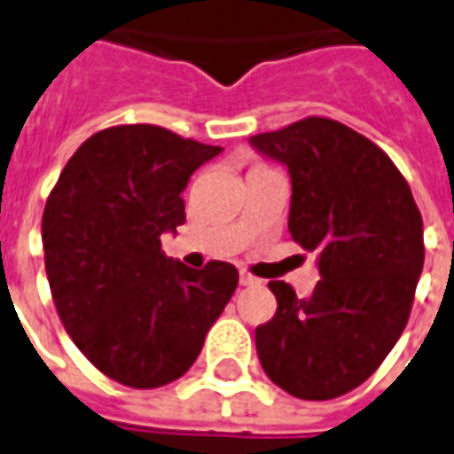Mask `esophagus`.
I'll use <instances>...</instances> for the list:
<instances>
[{
	"label": "esophagus",
	"mask_w": 454,
	"mask_h": 454,
	"mask_svg": "<svg viewBox=\"0 0 454 454\" xmlns=\"http://www.w3.org/2000/svg\"><path fill=\"white\" fill-rule=\"evenodd\" d=\"M240 285H242V287H254V285H262V280H259V278H254V276H249V273H245V270H242Z\"/></svg>",
	"instance_id": "1"
}]
</instances>
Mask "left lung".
Instances as JSON below:
<instances>
[{"instance_id":"8db88e82","label":"left lung","mask_w":454,"mask_h":454,"mask_svg":"<svg viewBox=\"0 0 454 454\" xmlns=\"http://www.w3.org/2000/svg\"><path fill=\"white\" fill-rule=\"evenodd\" d=\"M249 145L290 171L294 242L317 254L313 294L270 280L276 316L254 332L263 372L290 395L330 401L360 387L405 330L424 266L422 214L381 148L327 117Z\"/></svg>"}]
</instances>
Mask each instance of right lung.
<instances>
[{
  "instance_id": "obj_1",
  "label": "right lung",
  "mask_w": 454,
  "mask_h": 454,
  "mask_svg": "<svg viewBox=\"0 0 454 454\" xmlns=\"http://www.w3.org/2000/svg\"><path fill=\"white\" fill-rule=\"evenodd\" d=\"M221 153L155 124L110 127L77 148L42 216L60 323L106 377L155 388L191 370L238 287V269H188L162 252L185 221L181 192Z\"/></svg>"
}]
</instances>
